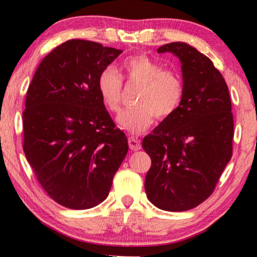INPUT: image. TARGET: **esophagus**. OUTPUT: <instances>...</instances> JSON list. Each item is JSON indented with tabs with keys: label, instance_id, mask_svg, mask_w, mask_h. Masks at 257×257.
Wrapping results in <instances>:
<instances>
[{
	"label": "esophagus",
	"instance_id": "1",
	"mask_svg": "<svg viewBox=\"0 0 257 257\" xmlns=\"http://www.w3.org/2000/svg\"><path fill=\"white\" fill-rule=\"evenodd\" d=\"M128 146L132 151H139L142 149V144H140L138 139L133 138V137H130L128 138Z\"/></svg>",
	"mask_w": 257,
	"mask_h": 257
}]
</instances>
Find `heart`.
Returning a JSON list of instances; mask_svg holds the SVG:
<instances>
[{"label":"heart","mask_w":257,"mask_h":257,"mask_svg":"<svg viewBox=\"0 0 257 257\" xmlns=\"http://www.w3.org/2000/svg\"><path fill=\"white\" fill-rule=\"evenodd\" d=\"M120 71L127 82L140 84L135 107L126 108L117 117L120 128L133 135L145 132L153 124L156 115L171 117L177 111L184 96V84L179 73L163 70L159 63L146 55H136L124 59ZM100 99L108 110L117 112L120 106L122 80L118 72L107 68L97 79Z\"/></svg>","instance_id":"1"}]
</instances>
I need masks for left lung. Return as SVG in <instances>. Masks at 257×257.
I'll return each instance as SVG.
<instances>
[{
    "mask_svg": "<svg viewBox=\"0 0 257 257\" xmlns=\"http://www.w3.org/2000/svg\"><path fill=\"white\" fill-rule=\"evenodd\" d=\"M157 51L179 58L184 96L177 111L143 140L152 160L145 191L158 208L184 212L212 194L230 161L234 121L229 91L212 61L191 45L174 42Z\"/></svg>",
    "mask_w": 257,
    "mask_h": 257,
    "instance_id": "1",
    "label": "left lung"
}]
</instances>
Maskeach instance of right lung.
I'll list each match as a JSON object with an SVG mask.
<instances>
[{"label": "right lung", "mask_w": 257, "mask_h": 257, "mask_svg": "<svg viewBox=\"0 0 257 257\" xmlns=\"http://www.w3.org/2000/svg\"><path fill=\"white\" fill-rule=\"evenodd\" d=\"M121 50L66 41L45 56L27 92L23 150L52 200L87 209L107 198L128 151L97 90V79Z\"/></svg>", "instance_id": "obj_1"}]
</instances>
